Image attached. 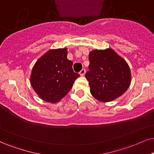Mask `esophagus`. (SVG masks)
Here are the masks:
<instances>
[{
  "label": "esophagus",
  "mask_w": 154,
  "mask_h": 154,
  "mask_svg": "<svg viewBox=\"0 0 154 154\" xmlns=\"http://www.w3.org/2000/svg\"><path fill=\"white\" fill-rule=\"evenodd\" d=\"M85 72H86V70H85V69H82L80 72H79V75H80L81 76H84V75H85Z\"/></svg>",
  "instance_id": "obj_1"
}]
</instances>
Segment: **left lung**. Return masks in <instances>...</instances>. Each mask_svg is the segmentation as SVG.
Here are the masks:
<instances>
[{"label":"left lung","mask_w":154,"mask_h":154,"mask_svg":"<svg viewBox=\"0 0 154 154\" xmlns=\"http://www.w3.org/2000/svg\"><path fill=\"white\" fill-rule=\"evenodd\" d=\"M89 59V71L85 77L94 98L111 102L127 90L131 83L129 67L114 50H93Z\"/></svg>","instance_id":"obj_1"}]
</instances>
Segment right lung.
Here are the masks:
<instances>
[{
	"label": "right lung",
	"mask_w": 154,
	"mask_h": 154,
	"mask_svg": "<svg viewBox=\"0 0 154 154\" xmlns=\"http://www.w3.org/2000/svg\"><path fill=\"white\" fill-rule=\"evenodd\" d=\"M66 48L49 50L32 68L30 82L39 97L48 102H59L69 92L78 73L73 71L72 62L67 59Z\"/></svg>",
	"instance_id": "right-lung-1"
}]
</instances>
